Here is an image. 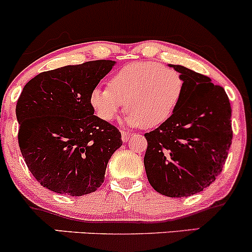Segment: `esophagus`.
I'll return each mask as SVG.
<instances>
[{
	"instance_id": "1",
	"label": "esophagus",
	"mask_w": 252,
	"mask_h": 252,
	"mask_svg": "<svg viewBox=\"0 0 252 252\" xmlns=\"http://www.w3.org/2000/svg\"><path fill=\"white\" fill-rule=\"evenodd\" d=\"M131 137H132V134L129 133V132H125V131L121 132V139H123V142H125V143L129 141V138H131Z\"/></svg>"
}]
</instances>
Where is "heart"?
I'll use <instances>...</instances> for the list:
<instances>
[{"label":"heart","instance_id":"1","mask_svg":"<svg viewBox=\"0 0 252 252\" xmlns=\"http://www.w3.org/2000/svg\"><path fill=\"white\" fill-rule=\"evenodd\" d=\"M183 88V77L177 70L157 62H134L118 70L111 76L109 87L92 88L90 104L100 120L109 123L126 102L127 123L152 128L172 116Z\"/></svg>","mask_w":252,"mask_h":252}]
</instances>
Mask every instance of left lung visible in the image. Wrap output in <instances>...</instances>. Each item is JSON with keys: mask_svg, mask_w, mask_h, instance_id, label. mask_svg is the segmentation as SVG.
<instances>
[{"mask_svg": "<svg viewBox=\"0 0 252 252\" xmlns=\"http://www.w3.org/2000/svg\"><path fill=\"white\" fill-rule=\"evenodd\" d=\"M180 104L166 123L144 134V167L150 186L170 198L203 191L222 172L232 144V109L223 87L182 65Z\"/></svg>", "mask_w": 252, "mask_h": 252, "instance_id": "1", "label": "left lung"}]
</instances>
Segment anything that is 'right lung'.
Instances as JSON below:
<instances>
[{
  "mask_svg": "<svg viewBox=\"0 0 252 252\" xmlns=\"http://www.w3.org/2000/svg\"><path fill=\"white\" fill-rule=\"evenodd\" d=\"M114 65L104 59L66 65L36 75L23 88L15 107L20 152L49 190L81 196L104 182L123 141L115 126L93 115L90 93Z\"/></svg>",
  "mask_w": 252,
  "mask_h": 252,
  "instance_id": "add662e5",
  "label": "right lung"
}]
</instances>
